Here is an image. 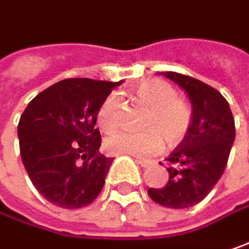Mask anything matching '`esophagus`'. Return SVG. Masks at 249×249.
Instances as JSON below:
<instances>
[{"instance_id":"obj_1","label":"esophagus","mask_w":249,"mask_h":249,"mask_svg":"<svg viewBox=\"0 0 249 249\" xmlns=\"http://www.w3.org/2000/svg\"><path fill=\"white\" fill-rule=\"evenodd\" d=\"M136 162H137L139 165H142L143 168H147L151 165V161H148V160H142V158H136Z\"/></svg>"}]
</instances>
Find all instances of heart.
Here are the masks:
<instances>
[{"label":"heart","mask_w":249,"mask_h":249,"mask_svg":"<svg viewBox=\"0 0 249 249\" xmlns=\"http://www.w3.org/2000/svg\"><path fill=\"white\" fill-rule=\"evenodd\" d=\"M133 98L140 105L148 107L143 122V131H115L105 139V148L112 154L147 157L157 153L162 139L168 145L179 144L191 130L192 112L180 102L178 92L167 82L151 80L139 84ZM120 101L116 93L107 95L98 109V124L112 130L119 124Z\"/></svg>","instance_id":"heart-1"}]
</instances>
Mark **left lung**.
Instances as JSON below:
<instances>
[{
    "instance_id": "8db88e82",
    "label": "left lung",
    "mask_w": 249,
    "mask_h": 249,
    "mask_svg": "<svg viewBox=\"0 0 249 249\" xmlns=\"http://www.w3.org/2000/svg\"><path fill=\"white\" fill-rule=\"evenodd\" d=\"M161 74L186 92L192 104V124L167 158V185L150 188L148 196L164 207L188 209L202 202L221 178L235 139V124L229 102L214 88L189 75Z\"/></svg>"
}]
</instances>
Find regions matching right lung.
Segmentation results:
<instances>
[{"label":"right lung","instance_id":"right-lung-1","mask_svg":"<svg viewBox=\"0 0 249 249\" xmlns=\"http://www.w3.org/2000/svg\"><path fill=\"white\" fill-rule=\"evenodd\" d=\"M122 82L67 78L37 93L23 110L18 124L22 162L47 202L80 209L101 193L113 158L99 153L96 113Z\"/></svg>","mask_w":249,"mask_h":249}]
</instances>
